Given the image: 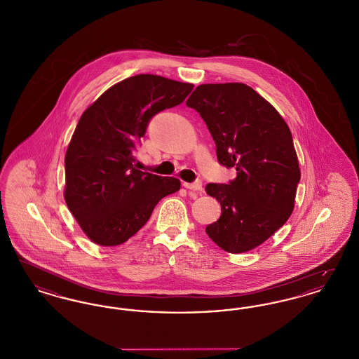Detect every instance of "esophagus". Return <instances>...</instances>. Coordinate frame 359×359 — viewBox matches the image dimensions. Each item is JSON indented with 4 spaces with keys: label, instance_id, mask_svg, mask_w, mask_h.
I'll return each instance as SVG.
<instances>
[{
    "label": "esophagus",
    "instance_id": "esophagus-1",
    "mask_svg": "<svg viewBox=\"0 0 359 359\" xmlns=\"http://www.w3.org/2000/svg\"><path fill=\"white\" fill-rule=\"evenodd\" d=\"M183 186L187 188V189L196 191V192H202V189H203L201 180H196V182H192V183H183Z\"/></svg>",
    "mask_w": 359,
    "mask_h": 359
}]
</instances>
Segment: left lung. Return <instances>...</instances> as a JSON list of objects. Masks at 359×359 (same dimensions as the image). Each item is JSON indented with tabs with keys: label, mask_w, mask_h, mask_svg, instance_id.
<instances>
[{
	"label": "left lung",
	"mask_w": 359,
	"mask_h": 359,
	"mask_svg": "<svg viewBox=\"0 0 359 359\" xmlns=\"http://www.w3.org/2000/svg\"><path fill=\"white\" fill-rule=\"evenodd\" d=\"M186 103L205 121L218 161L237 171L229 184L205 186L222 208L205 233L229 253L249 252L272 237L294 207L300 168L290 128L243 83L198 86Z\"/></svg>",
	"instance_id": "1"
}]
</instances>
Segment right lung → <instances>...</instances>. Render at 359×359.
<instances>
[{
    "mask_svg": "<svg viewBox=\"0 0 359 359\" xmlns=\"http://www.w3.org/2000/svg\"><path fill=\"white\" fill-rule=\"evenodd\" d=\"M158 75L141 74L107 88L78 122L65 157V201L86 236L117 246L148 222L156 205L180 180L136 170V144L157 113L192 91Z\"/></svg>",
    "mask_w": 359,
    "mask_h": 359,
    "instance_id": "add662e5",
    "label": "right lung"
}]
</instances>
